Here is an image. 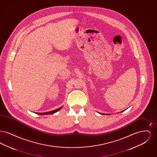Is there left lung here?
<instances>
[{
	"instance_id": "left-lung-1",
	"label": "left lung",
	"mask_w": 157,
	"mask_h": 157,
	"mask_svg": "<svg viewBox=\"0 0 157 157\" xmlns=\"http://www.w3.org/2000/svg\"><path fill=\"white\" fill-rule=\"evenodd\" d=\"M102 114V113H101ZM103 115H106V114H104V113H103ZM107 115H109V114H107Z\"/></svg>"
}]
</instances>
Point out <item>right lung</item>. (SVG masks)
<instances>
[{"label": "right lung", "mask_w": 157, "mask_h": 157, "mask_svg": "<svg viewBox=\"0 0 157 157\" xmlns=\"http://www.w3.org/2000/svg\"><path fill=\"white\" fill-rule=\"evenodd\" d=\"M62 108V106L60 107V108L56 109H55V110L50 111V112H43V113H37V112H36V113L39 114V115H49V114H53V113H54L58 112V111H59L60 109Z\"/></svg>", "instance_id": "right-lung-1"}]
</instances>
